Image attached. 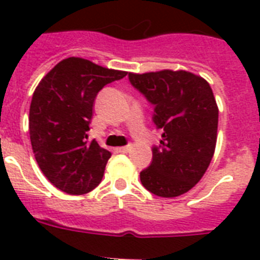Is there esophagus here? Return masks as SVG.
Returning <instances> with one entry per match:
<instances>
[{"label": "esophagus", "instance_id": "obj_1", "mask_svg": "<svg viewBox=\"0 0 260 260\" xmlns=\"http://www.w3.org/2000/svg\"><path fill=\"white\" fill-rule=\"evenodd\" d=\"M117 150H118V152H121V154H126V152H129V151H131V146L118 147Z\"/></svg>", "mask_w": 260, "mask_h": 260}]
</instances>
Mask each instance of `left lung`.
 I'll return each instance as SVG.
<instances>
[{"instance_id":"obj_1","label":"left lung","mask_w":260,"mask_h":260,"mask_svg":"<svg viewBox=\"0 0 260 260\" xmlns=\"http://www.w3.org/2000/svg\"><path fill=\"white\" fill-rule=\"evenodd\" d=\"M132 86L155 106L162 129L152 162L140 173L142 185L155 196L178 197L197 185L213 158L217 142L218 108L205 79L185 70L129 73Z\"/></svg>"}]
</instances>
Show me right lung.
Masks as SVG:
<instances>
[{"instance_id":"obj_1","label":"right lung","mask_w":260,"mask_h":260,"mask_svg":"<svg viewBox=\"0 0 260 260\" xmlns=\"http://www.w3.org/2000/svg\"><path fill=\"white\" fill-rule=\"evenodd\" d=\"M125 75L126 71L71 56L47 73L35 89L30 144L42 173L59 190L81 196L100 185L112 154L87 140L93 104L102 87Z\"/></svg>"}]
</instances>
